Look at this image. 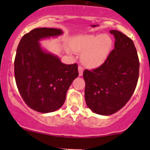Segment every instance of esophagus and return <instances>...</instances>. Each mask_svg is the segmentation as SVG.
Instances as JSON below:
<instances>
[{"mask_svg":"<svg viewBox=\"0 0 150 150\" xmlns=\"http://www.w3.org/2000/svg\"><path fill=\"white\" fill-rule=\"evenodd\" d=\"M78 72H79V76H82L83 73V68L81 66L78 67Z\"/></svg>","mask_w":150,"mask_h":150,"instance_id":"obj_1","label":"esophagus"}]
</instances>
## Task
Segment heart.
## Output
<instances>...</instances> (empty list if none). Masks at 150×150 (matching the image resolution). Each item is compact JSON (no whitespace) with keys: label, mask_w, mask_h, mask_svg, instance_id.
Instances as JSON below:
<instances>
[{"label":"heart","mask_w":150,"mask_h":150,"mask_svg":"<svg viewBox=\"0 0 150 150\" xmlns=\"http://www.w3.org/2000/svg\"><path fill=\"white\" fill-rule=\"evenodd\" d=\"M112 46V40L107 35H80L70 43L72 51L82 53V62L91 68L99 67L107 61Z\"/></svg>","instance_id":"1"}]
</instances>
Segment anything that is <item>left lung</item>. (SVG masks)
<instances>
[{"instance_id":"1","label":"left lung","mask_w":150,"mask_h":150,"mask_svg":"<svg viewBox=\"0 0 150 150\" xmlns=\"http://www.w3.org/2000/svg\"><path fill=\"white\" fill-rule=\"evenodd\" d=\"M114 35L115 48L107 61L93 70L85 69V99L92 112L110 115L122 108L137 87L139 62L134 42L117 30Z\"/></svg>"}]
</instances>
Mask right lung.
<instances>
[{
	"instance_id": "right-lung-1",
	"label": "right lung",
	"mask_w": 150,
	"mask_h": 150,
	"mask_svg": "<svg viewBox=\"0 0 150 150\" xmlns=\"http://www.w3.org/2000/svg\"><path fill=\"white\" fill-rule=\"evenodd\" d=\"M62 34L60 29L35 28L22 38L16 49L14 75L18 90L28 106L39 112L59 110L78 76V64H63L40 43L43 39Z\"/></svg>"
}]
</instances>
